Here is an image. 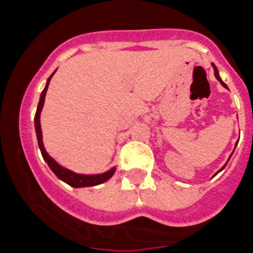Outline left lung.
Masks as SVG:
<instances>
[{
  "label": "left lung",
  "instance_id": "left-lung-1",
  "mask_svg": "<svg viewBox=\"0 0 253 253\" xmlns=\"http://www.w3.org/2000/svg\"><path fill=\"white\" fill-rule=\"evenodd\" d=\"M212 67H213V71H215V77L216 78H217V80H218V82H220V84H222V86H224L225 87V88H228V86H226V84H224V82H222V80H221V78H220V74H218V71H217V68H216V65L215 64H213V63H212ZM225 167V166H224ZM224 167H222V169H220V171H222V169H224Z\"/></svg>",
  "mask_w": 253,
  "mask_h": 253
}]
</instances>
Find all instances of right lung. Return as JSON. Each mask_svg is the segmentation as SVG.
Segmentation results:
<instances>
[{
	"label": "right lung",
	"mask_w": 253,
	"mask_h": 253,
	"mask_svg": "<svg viewBox=\"0 0 253 253\" xmlns=\"http://www.w3.org/2000/svg\"><path fill=\"white\" fill-rule=\"evenodd\" d=\"M54 73L51 74L50 77H48L46 87H44L43 91H42L41 99H40V103H38V107H37V112H36V116H35L36 133H37L38 146H40V149H41L42 157H43V159L46 161V163H47L48 167L51 169V171L58 176L59 179L63 180L64 182H67L68 185L73 186V188H84V186H95V185H99V184H103V182L108 181V180L114 175V172H116V167H113V169L107 171V172L99 173V175H81V173H76L73 172V171H71V169L61 167L60 165H59L54 158H51V157L47 154V152L44 150L43 143H42V130H41V123H40V116H41V110L42 108H43L44 96H46V91H47L48 84H50V80L51 77L54 76Z\"/></svg>",
	"instance_id": "right-lung-1"
}]
</instances>
